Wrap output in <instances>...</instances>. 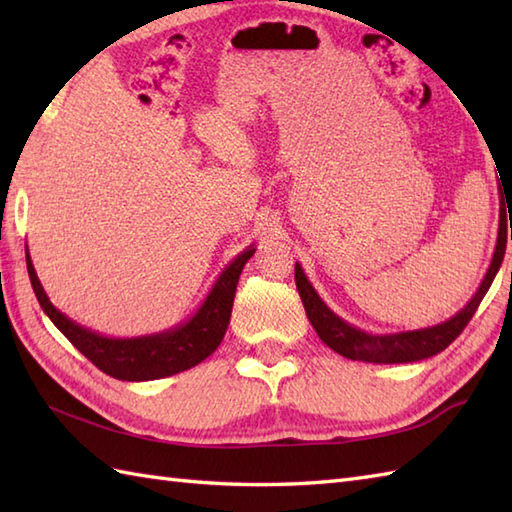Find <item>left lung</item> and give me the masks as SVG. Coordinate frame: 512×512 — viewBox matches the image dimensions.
<instances>
[{
  "instance_id": "1",
  "label": "left lung",
  "mask_w": 512,
  "mask_h": 512,
  "mask_svg": "<svg viewBox=\"0 0 512 512\" xmlns=\"http://www.w3.org/2000/svg\"><path fill=\"white\" fill-rule=\"evenodd\" d=\"M506 204L502 195V202H499V231H497L495 253L480 288H477L471 301L466 303L458 314H453L451 319L442 321L438 325H429V328L394 332V334H369L361 328H356V325L347 323L345 319L339 317V314H334L328 306H325V301L319 297V292L314 290L306 273H303L301 264H295V281H297L299 297L303 301V308H306L312 328L319 334V339L328 347H332L336 354L352 358V361L383 363V365L422 361V358L436 356L438 352L447 350V347L458 339L460 332L466 328V323L471 321L477 306H480L488 288H491L499 266L504 262L506 237H508V224L504 215ZM510 239H512V231H510Z\"/></svg>"
}]
</instances>
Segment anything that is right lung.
Listing matches in <instances>:
<instances>
[{
    "label": "right lung",
    "instance_id": "1",
    "mask_svg": "<svg viewBox=\"0 0 512 512\" xmlns=\"http://www.w3.org/2000/svg\"><path fill=\"white\" fill-rule=\"evenodd\" d=\"M255 250V244H250L222 270V275L217 277L211 292L191 319L165 332L132 336V339H112V336L92 332L54 308L35 273V266H32L28 246L26 266L39 306L63 332L65 339L107 376L140 383V380H156L184 372L217 350L226 334L228 321H231L239 275L248 259L255 255Z\"/></svg>",
    "mask_w": 512,
    "mask_h": 512
}]
</instances>
